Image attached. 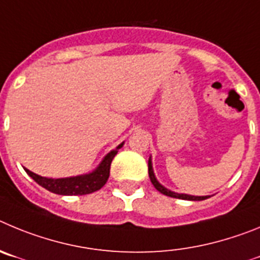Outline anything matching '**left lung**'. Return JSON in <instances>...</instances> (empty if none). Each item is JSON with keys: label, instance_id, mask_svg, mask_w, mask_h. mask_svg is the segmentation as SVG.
<instances>
[{"label": "left lung", "instance_id": "8db88e82", "mask_svg": "<svg viewBox=\"0 0 260 260\" xmlns=\"http://www.w3.org/2000/svg\"><path fill=\"white\" fill-rule=\"evenodd\" d=\"M149 177H150L151 182H153L154 188H155L158 191H160L162 194H165V196H168V197L179 198V200H188V201H203L206 200V198H209L207 196H206V197H196V196H188V194H177V193H174V191L168 190V189H166L165 186H162L158 181H156L155 176H154L153 167H151L150 159H149Z\"/></svg>", "mask_w": 260, "mask_h": 260}]
</instances>
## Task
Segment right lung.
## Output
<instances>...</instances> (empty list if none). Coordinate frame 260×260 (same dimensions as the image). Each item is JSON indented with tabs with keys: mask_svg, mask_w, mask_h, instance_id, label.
Listing matches in <instances>:
<instances>
[{
	"mask_svg": "<svg viewBox=\"0 0 260 260\" xmlns=\"http://www.w3.org/2000/svg\"><path fill=\"white\" fill-rule=\"evenodd\" d=\"M123 146V144L119 145L115 150L110 151L100 167L92 172L90 175H85V176H76V177H69V179H46V177L39 176V175L34 174L32 171L24 168L27 172L35 181L45 188L46 190L51 191V193L60 194V196H84V194H90L93 191H97L106 184L107 179L110 176V166L113 162L114 156L118 153V149Z\"/></svg>",
	"mask_w": 260,
	"mask_h": 260,
	"instance_id": "right-lung-1",
	"label": "right lung"
}]
</instances>
